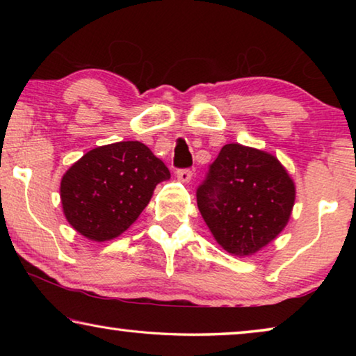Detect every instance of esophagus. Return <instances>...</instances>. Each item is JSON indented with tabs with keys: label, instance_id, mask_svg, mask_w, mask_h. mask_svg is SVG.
Returning <instances> with one entry per match:
<instances>
[{
	"label": "esophagus",
	"instance_id": "obj_1",
	"mask_svg": "<svg viewBox=\"0 0 356 356\" xmlns=\"http://www.w3.org/2000/svg\"><path fill=\"white\" fill-rule=\"evenodd\" d=\"M177 179L180 180V182H190V180L193 179V171L188 170V168H182V170H177Z\"/></svg>",
	"mask_w": 356,
	"mask_h": 356
}]
</instances>
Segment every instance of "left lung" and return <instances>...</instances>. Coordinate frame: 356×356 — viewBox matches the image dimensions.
I'll return each mask as SVG.
<instances>
[{
	"label": "left lung",
	"mask_w": 356,
	"mask_h": 356,
	"mask_svg": "<svg viewBox=\"0 0 356 356\" xmlns=\"http://www.w3.org/2000/svg\"><path fill=\"white\" fill-rule=\"evenodd\" d=\"M197 207L227 252L252 254L287 225L295 185L273 155L226 144L196 190Z\"/></svg>",
	"instance_id": "8db88e82"
}]
</instances>
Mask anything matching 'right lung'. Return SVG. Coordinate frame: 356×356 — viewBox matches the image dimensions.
<instances>
[{
  "mask_svg": "<svg viewBox=\"0 0 356 356\" xmlns=\"http://www.w3.org/2000/svg\"><path fill=\"white\" fill-rule=\"evenodd\" d=\"M171 172L140 141L89 150L61 180L64 215L81 236L105 242L122 234Z\"/></svg>",
  "mask_w": 356,
  "mask_h": 356,
  "instance_id": "add662e5",
  "label": "right lung"
}]
</instances>
